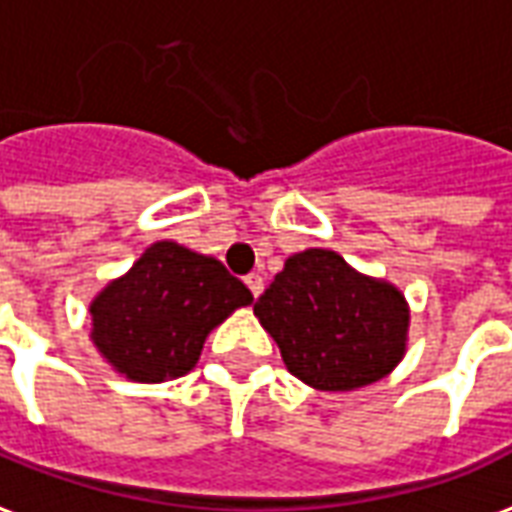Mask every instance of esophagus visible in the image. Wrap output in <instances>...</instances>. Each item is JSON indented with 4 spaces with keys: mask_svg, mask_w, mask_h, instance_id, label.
<instances>
[{
    "mask_svg": "<svg viewBox=\"0 0 512 512\" xmlns=\"http://www.w3.org/2000/svg\"><path fill=\"white\" fill-rule=\"evenodd\" d=\"M245 283H248V289H251L253 297H259V294L264 292V278H261L259 272H251V275L245 278Z\"/></svg>",
    "mask_w": 512,
    "mask_h": 512,
    "instance_id": "34e87169",
    "label": "esophagus"
}]
</instances>
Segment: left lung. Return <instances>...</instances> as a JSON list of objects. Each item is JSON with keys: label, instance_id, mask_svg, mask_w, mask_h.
Wrapping results in <instances>:
<instances>
[{"label": "left lung", "instance_id": "obj_1", "mask_svg": "<svg viewBox=\"0 0 512 512\" xmlns=\"http://www.w3.org/2000/svg\"><path fill=\"white\" fill-rule=\"evenodd\" d=\"M253 313L278 343L289 374L316 390L374 384L406 354L404 294L324 248L289 256Z\"/></svg>", "mask_w": 512, "mask_h": 512}]
</instances>
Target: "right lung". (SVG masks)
Instances as JSON below:
<instances>
[{
  "mask_svg": "<svg viewBox=\"0 0 512 512\" xmlns=\"http://www.w3.org/2000/svg\"><path fill=\"white\" fill-rule=\"evenodd\" d=\"M251 302L218 259L160 240L89 302L92 343L130 382H169L193 371L207 335Z\"/></svg>",
  "mask_w": 512,
  "mask_h": 512,
  "instance_id": "add662e5",
  "label": "right lung"
}]
</instances>
